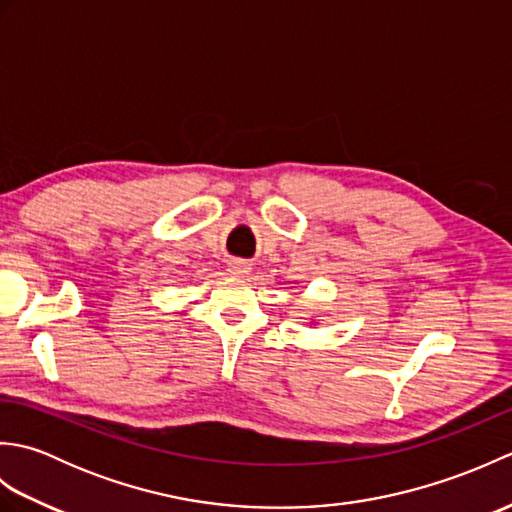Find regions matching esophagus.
I'll return each mask as SVG.
<instances>
[{
	"label": "esophagus",
	"mask_w": 512,
	"mask_h": 512,
	"mask_svg": "<svg viewBox=\"0 0 512 512\" xmlns=\"http://www.w3.org/2000/svg\"><path fill=\"white\" fill-rule=\"evenodd\" d=\"M248 270H250V268H248L246 262H233V264H231V273H233V275H244V273H248Z\"/></svg>",
	"instance_id": "obj_1"
}]
</instances>
